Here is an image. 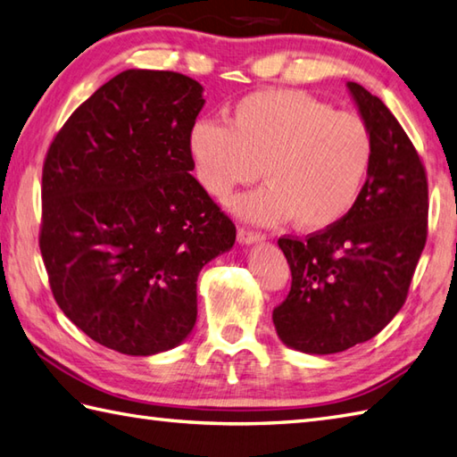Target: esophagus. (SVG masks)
Instances as JSON below:
<instances>
[{"label": "esophagus", "mask_w": 457, "mask_h": 457, "mask_svg": "<svg viewBox=\"0 0 457 457\" xmlns=\"http://www.w3.org/2000/svg\"><path fill=\"white\" fill-rule=\"evenodd\" d=\"M237 239H239V244H255V241L263 239V234H259V231H253V229L241 226L237 229Z\"/></svg>", "instance_id": "esophagus-1"}]
</instances>
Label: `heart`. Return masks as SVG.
Listing matches in <instances>:
<instances>
[{
    "label": "heart",
    "instance_id": "obj_1",
    "mask_svg": "<svg viewBox=\"0 0 457 457\" xmlns=\"http://www.w3.org/2000/svg\"><path fill=\"white\" fill-rule=\"evenodd\" d=\"M188 149L200 184L226 198L261 177L267 187L231 202L259 223L295 218L303 229H326L355 206L373 162V133L353 112L296 90H257L231 105L229 125L200 120Z\"/></svg>",
    "mask_w": 457,
    "mask_h": 457
}]
</instances>
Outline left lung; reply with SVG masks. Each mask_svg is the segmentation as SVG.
I'll return each instance as SVG.
<instances>
[{
	"instance_id": "obj_1",
	"label": "left lung",
	"mask_w": 457,
	"mask_h": 457,
	"mask_svg": "<svg viewBox=\"0 0 457 457\" xmlns=\"http://www.w3.org/2000/svg\"><path fill=\"white\" fill-rule=\"evenodd\" d=\"M373 133V162L355 206L334 226L278 247L293 283L273 310L278 337L304 353H337L375 337L403 308L428 237V177L386 105L347 82Z\"/></svg>"
}]
</instances>
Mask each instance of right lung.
Wrapping results in <instances>:
<instances>
[{
    "label": "right lung",
    "mask_w": 457,
    "mask_h": 457,
    "mask_svg": "<svg viewBox=\"0 0 457 457\" xmlns=\"http://www.w3.org/2000/svg\"><path fill=\"white\" fill-rule=\"evenodd\" d=\"M202 86L125 71L66 120L43 162L38 247L53 296L105 347L153 355L196 324L202 267L236 241L192 177L188 135Z\"/></svg>",
    "instance_id": "right-lung-1"
}]
</instances>
